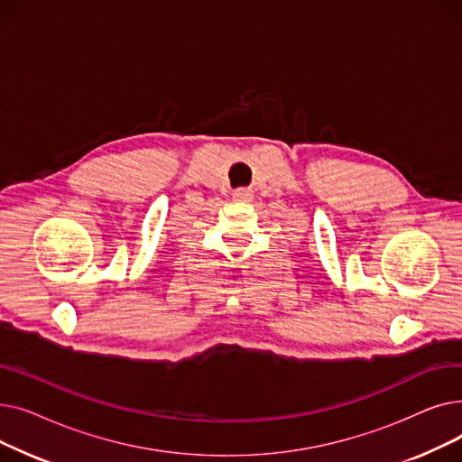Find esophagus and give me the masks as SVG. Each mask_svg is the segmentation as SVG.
Wrapping results in <instances>:
<instances>
[{
    "label": "esophagus",
    "instance_id": "1",
    "mask_svg": "<svg viewBox=\"0 0 462 462\" xmlns=\"http://www.w3.org/2000/svg\"><path fill=\"white\" fill-rule=\"evenodd\" d=\"M232 197H234V200H237V202H247V200H251L253 199V192L249 190V189H236L234 192H232Z\"/></svg>",
    "mask_w": 462,
    "mask_h": 462
}]
</instances>
